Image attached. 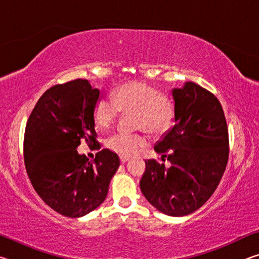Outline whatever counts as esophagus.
I'll return each mask as SVG.
<instances>
[{"label": "esophagus", "mask_w": 259, "mask_h": 259, "mask_svg": "<svg viewBox=\"0 0 259 259\" xmlns=\"http://www.w3.org/2000/svg\"><path fill=\"white\" fill-rule=\"evenodd\" d=\"M129 160V157L128 156H120V161H121V163H125L126 161Z\"/></svg>", "instance_id": "34e87169"}]
</instances>
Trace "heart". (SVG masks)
Segmentation results:
<instances>
[{"label":"heart","mask_w":259,"mask_h":259,"mask_svg":"<svg viewBox=\"0 0 259 259\" xmlns=\"http://www.w3.org/2000/svg\"><path fill=\"white\" fill-rule=\"evenodd\" d=\"M120 112H135L136 126L150 133H159L170 124L174 116V102L165 94L146 82L134 81L117 87L112 97H100L94 108V119L100 128H107ZM142 135L119 131L106 140L109 150L122 156H131L146 146Z\"/></svg>","instance_id":"b5f03b06"}]
</instances>
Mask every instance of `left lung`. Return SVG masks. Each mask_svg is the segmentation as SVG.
Returning a JSON list of instances; mask_svg holds the SVG:
<instances>
[{"instance_id": "1", "label": "left lung", "mask_w": 259, "mask_h": 259, "mask_svg": "<svg viewBox=\"0 0 259 259\" xmlns=\"http://www.w3.org/2000/svg\"><path fill=\"white\" fill-rule=\"evenodd\" d=\"M175 125L154 150L169 168L145 161L140 190L153 207L168 216L194 212L207 202L229 160V131L219 100L194 82L172 90Z\"/></svg>"}]
</instances>
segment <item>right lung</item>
Wrapping results in <instances>:
<instances>
[{"mask_svg": "<svg viewBox=\"0 0 259 259\" xmlns=\"http://www.w3.org/2000/svg\"><path fill=\"white\" fill-rule=\"evenodd\" d=\"M100 91L77 78L48 89L37 100L25 129L24 159L34 190L60 214L82 217L106 199L119 156L104 148L94 162L78 154L85 142L99 150L94 108Z\"/></svg>", "mask_w": 259, "mask_h": 259, "instance_id": "obj_1", "label": "right lung"}]
</instances>
